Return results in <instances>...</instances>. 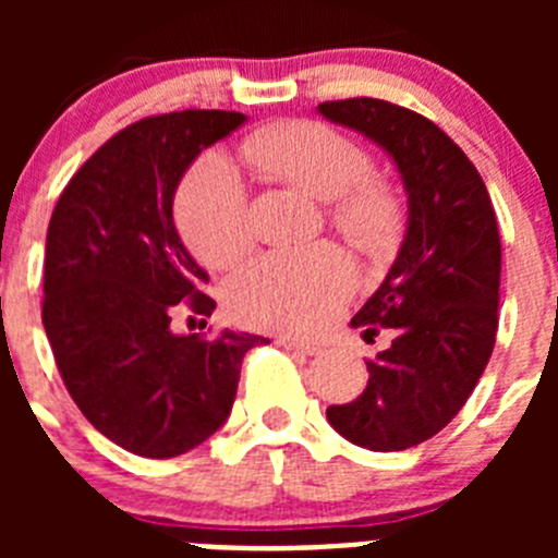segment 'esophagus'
Returning a JSON list of instances; mask_svg holds the SVG:
<instances>
[{
  "mask_svg": "<svg viewBox=\"0 0 558 558\" xmlns=\"http://www.w3.org/2000/svg\"><path fill=\"white\" fill-rule=\"evenodd\" d=\"M278 342L286 348V351L302 353V356H318L320 353V345H315V342H305V340H294V337H280Z\"/></svg>",
  "mask_w": 558,
  "mask_h": 558,
  "instance_id": "34e87169",
  "label": "esophagus"
}]
</instances>
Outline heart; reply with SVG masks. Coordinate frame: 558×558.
<instances>
[{
    "mask_svg": "<svg viewBox=\"0 0 558 558\" xmlns=\"http://www.w3.org/2000/svg\"><path fill=\"white\" fill-rule=\"evenodd\" d=\"M247 159L264 172L326 199L329 221L364 251H378L399 227L397 191L369 174L367 150L320 121H286L253 134ZM174 223L185 247L207 267H229L251 245L247 191L223 150H205L174 194ZM353 269L331 245L272 251L227 280V307L258 329H320L351 296Z\"/></svg>",
    "mask_w": 558,
    "mask_h": 558,
    "instance_id": "b5f03b06",
    "label": "heart"
}]
</instances>
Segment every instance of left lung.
Listing matches in <instances>:
<instances>
[{
    "mask_svg": "<svg viewBox=\"0 0 558 558\" xmlns=\"http://www.w3.org/2000/svg\"><path fill=\"white\" fill-rule=\"evenodd\" d=\"M318 112L378 143L408 191V232L353 329L393 335L367 362V388L326 418L353 446L404 451L435 437L481 380L499 324L497 213L481 172L437 123L384 99L320 102Z\"/></svg>",
    "mask_w": 558,
    "mask_h": 558,
    "instance_id": "left-lung-1",
    "label": "left lung"
}]
</instances>
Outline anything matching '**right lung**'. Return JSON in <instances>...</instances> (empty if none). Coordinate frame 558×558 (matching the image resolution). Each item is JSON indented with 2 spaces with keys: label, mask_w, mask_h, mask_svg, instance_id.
<instances>
[{
  "label": "right lung",
  "mask_w": 558,
  "mask_h": 558,
  "mask_svg": "<svg viewBox=\"0 0 558 558\" xmlns=\"http://www.w3.org/2000/svg\"><path fill=\"white\" fill-rule=\"evenodd\" d=\"M243 112L183 110L121 129L61 191L48 223L43 326L81 413L107 440L172 459L232 413L247 331L174 335L185 307L210 315L207 272L180 243L172 196L191 161Z\"/></svg>",
  "instance_id": "obj_1"
}]
</instances>
